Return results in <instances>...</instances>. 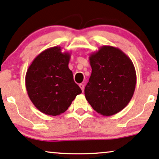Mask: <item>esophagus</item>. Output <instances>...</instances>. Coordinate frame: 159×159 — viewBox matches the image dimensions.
Here are the masks:
<instances>
[{"label": "esophagus", "mask_w": 159, "mask_h": 159, "mask_svg": "<svg viewBox=\"0 0 159 159\" xmlns=\"http://www.w3.org/2000/svg\"><path fill=\"white\" fill-rule=\"evenodd\" d=\"M79 87L81 89V90L84 91V84H80Z\"/></svg>", "instance_id": "esophagus-1"}]
</instances>
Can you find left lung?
Wrapping results in <instances>:
<instances>
[{"label": "left lung", "mask_w": 159, "mask_h": 159, "mask_svg": "<svg viewBox=\"0 0 159 159\" xmlns=\"http://www.w3.org/2000/svg\"><path fill=\"white\" fill-rule=\"evenodd\" d=\"M92 74L84 89L86 99L93 110L104 116L121 111L129 104L136 85V72L124 52L103 46L89 57Z\"/></svg>", "instance_id": "8db88e82"}]
</instances>
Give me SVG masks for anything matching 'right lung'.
I'll list each match as a JSON object with an SVG mask.
<instances>
[{"instance_id": "right-lung-1", "label": "right lung", "mask_w": 159, "mask_h": 159, "mask_svg": "<svg viewBox=\"0 0 159 159\" xmlns=\"http://www.w3.org/2000/svg\"><path fill=\"white\" fill-rule=\"evenodd\" d=\"M71 54L53 47L40 53L29 66L25 77L29 98L47 116H59L67 110L81 89L69 69Z\"/></svg>"}]
</instances>
